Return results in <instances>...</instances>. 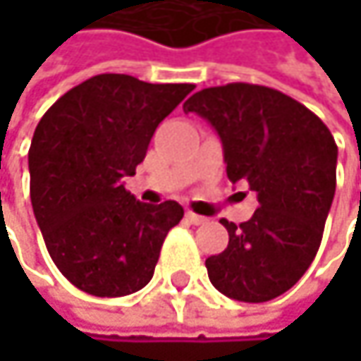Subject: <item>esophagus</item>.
<instances>
[{"instance_id": "obj_1", "label": "esophagus", "mask_w": 361, "mask_h": 361, "mask_svg": "<svg viewBox=\"0 0 361 361\" xmlns=\"http://www.w3.org/2000/svg\"><path fill=\"white\" fill-rule=\"evenodd\" d=\"M185 219H188L190 224H194V226H200V224H204V221H207V217L196 215V213H192V211H188V213H185Z\"/></svg>"}]
</instances>
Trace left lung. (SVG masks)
Returning a JSON list of instances; mask_svg holds the SVG:
<instances>
[{
    "label": "left lung",
    "mask_w": 361,
    "mask_h": 361,
    "mask_svg": "<svg viewBox=\"0 0 361 361\" xmlns=\"http://www.w3.org/2000/svg\"><path fill=\"white\" fill-rule=\"evenodd\" d=\"M183 110L215 127L228 178L259 200L249 221H219L230 243L204 261L209 280L230 299L271 301L299 282L320 249L336 188L334 137L307 106L265 85L207 87Z\"/></svg>",
    "instance_id": "left-lung-1"
}]
</instances>
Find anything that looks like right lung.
<instances>
[{
    "mask_svg": "<svg viewBox=\"0 0 361 361\" xmlns=\"http://www.w3.org/2000/svg\"><path fill=\"white\" fill-rule=\"evenodd\" d=\"M192 90L104 73L41 116L29 148L33 213L51 261L79 290L123 297L150 282L183 209L135 200L123 178L135 176L159 123Z\"/></svg>",
    "mask_w": 361,
    "mask_h": 361,
    "instance_id": "right-lung-1",
    "label": "right lung"
}]
</instances>
